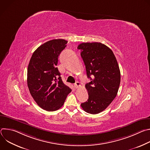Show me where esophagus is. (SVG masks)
Instances as JSON below:
<instances>
[{
    "mask_svg": "<svg viewBox=\"0 0 150 150\" xmlns=\"http://www.w3.org/2000/svg\"><path fill=\"white\" fill-rule=\"evenodd\" d=\"M80 86H81V83H80V82H76L74 84V87H75V88H78Z\"/></svg>",
    "mask_w": 150,
    "mask_h": 150,
    "instance_id": "esophagus-1",
    "label": "esophagus"
}]
</instances>
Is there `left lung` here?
Listing matches in <instances>:
<instances>
[{
	"instance_id": "8db88e82",
	"label": "left lung",
	"mask_w": 150,
	"mask_h": 150,
	"mask_svg": "<svg viewBox=\"0 0 150 150\" xmlns=\"http://www.w3.org/2000/svg\"><path fill=\"white\" fill-rule=\"evenodd\" d=\"M78 49L81 50L87 77L91 79L85 84L88 99L81 106L85 112L97 114L108 108L117 94L119 67L112 50L101 42H82Z\"/></svg>"
}]
</instances>
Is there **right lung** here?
Instances as JSON below:
<instances>
[{
    "mask_svg": "<svg viewBox=\"0 0 150 150\" xmlns=\"http://www.w3.org/2000/svg\"><path fill=\"white\" fill-rule=\"evenodd\" d=\"M68 41L54 39L46 42L33 53L27 69L30 93L42 109L52 112L60 109L72 90L62 80L56 67L58 57Z\"/></svg>",
    "mask_w": 150,
    "mask_h": 150,
    "instance_id": "add662e5",
    "label": "right lung"
}]
</instances>
